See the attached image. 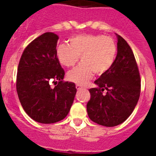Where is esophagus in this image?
<instances>
[{
  "label": "esophagus",
  "mask_w": 156,
  "mask_h": 156,
  "mask_svg": "<svg viewBox=\"0 0 156 156\" xmlns=\"http://www.w3.org/2000/svg\"><path fill=\"white\" fill-rule=\"evenodd\" d=\"M76 87L77 90H80V89H82L83 88V86L80 84H76Z\"/></svg>",
  "instance_id": "obj_1"
}]
</instances>
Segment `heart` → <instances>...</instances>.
Returning <instances> with one entry per match:
<instances>
[{
	"label": "heart",
	"instance_id": "b5f03b06",
	"mask_svg": "<svg viewBox=\"0 0 156 156\" xmlns=\"http://www.w3.org/2000/svg\"><path fill=\"white\" fill-rule=\"evenodd\" d=\"M56 55L66 67L73 66L81 56L82 62L70 70L67 77L72 82L85 84L94 73L102 76L109 71L116 58L117 45L109 37L81 34L70 38L69 44L58 45Z\"/></svg>",
	"mask_w": 156,
	"mask_h": 156
}]
</instances>
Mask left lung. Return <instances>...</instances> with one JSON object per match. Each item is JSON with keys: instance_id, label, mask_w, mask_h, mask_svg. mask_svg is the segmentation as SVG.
Returning a JSON list of instances; mask_svg holds the SVG:
<instances>
[{"instance_id": "obj_1", "label": "left lung", "mask_w": 156, "mask_h": 156, "mask_svg": "<svg viewBox=\"0 0 156 156\" xmlns=\"http://www.w3.org/2000/svg\"><path fill=\"white\" fill-rule=\"evenodd\" d=\"M117 55L109 71L94 81L90 99L87 104L88 116L105 126H115L124 122L137 105L140 93L138 67L132 49L117 35Z\"/></svg>"}]
</instances>
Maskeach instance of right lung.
<instances>
[{
	"label": "right lung",
	"mask_w": 156,
	"mask_h": 156,
	"mask_svg": "<svg viewBox=\"0 0 156 156\" xmlns=\"http://www.w3.org/2000/svg\"><path fill=\"white\" fill-rule=\"evenodd\" d=\"M57 34L45 33L25 48L18 66L16 90L27 115L41 123H54L68 115L76 88L62 80L65 71L56 55ZM58 83L53 88L50 83Z\"/></svg>",
	"instance_id": "obj_1"
}]
</instances>
